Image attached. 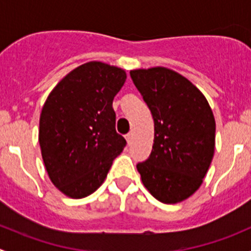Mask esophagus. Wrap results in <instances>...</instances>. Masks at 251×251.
Wrapping results in <instances>:
<instances>
[{"instance_id":"34e87169","label":"esophagus","mask_w":251,"mask_h":251,"mask_svg":"<svg viewBox=\"0 0 251 251\" xmlns=\"http://www.w3.org/2000/svg\"><path fill=\"white\" fill-rule=\"evenodd\" d=\"M132 132H130V133H127V135H126V141H127V143L128 144H131L132 143Z\"/></svg>"}]
</instances>
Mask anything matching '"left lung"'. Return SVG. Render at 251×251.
<instances>
[{
	"label": "left lung",
	"instance_id": "1",
	"mask_svg": "<svg viewBox=\"0 0 251 251\" xmlns=\"http://www.w3.org/2000/svg\"><path fill=\"white\" fill-rule=\"evenodd\" d=\"M154 120L148 159L137 164L149 193L165 204L189 198L203 183L215 151V119L203 93L174 70H131Z\"/></svg>",
	"mask_w": 251,
	"mask_h": 251
}]
</instances>
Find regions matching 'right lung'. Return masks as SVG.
<instances>
[{"label": "right lung", "instance_id": "1", "mask_svg": "<svg viewBox=\"0 0 251 251\" xmlns=\"http://www.w3.org/2000/svg\"><path fill=\"white\" fill-rule=\"evenodd\" d=\"M126 81L123 69L90 62L70 72L48 96L39 142L52 183L70 198L100 188L126 140L115 130L113 100Z\"/></svg>", "mask_w": 251, "mask_h": 251}]
</instances>
